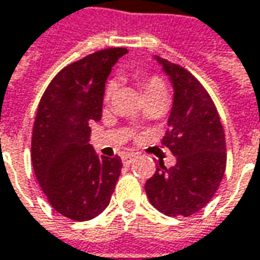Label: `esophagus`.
Here are the masks:
<instances>
[{"mask_svg":"<svg viewBox=\"0 0 260 260\" xmlns=\"http://www.w3.org/2000/svg\"><path fill=\"white\" fill-rule=\"evenodd\" d=\"M137 157V154H134V153H124L123 156H121V160H123V163L124 165H130V163H133L134 158Z\"/></svg>","mask_w":260,"mask_h":260,"instance_id":"1","label":"esophagus"}]
</instances>
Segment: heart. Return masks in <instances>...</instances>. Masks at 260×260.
<instances>
[{
    "label": "heart",
    "instance_id": "obj_1",
    "mask_svg": "<svg viewBox=\"0 0 260 260\" xmlns=\"http://www.w3.org/2000/svg\"><path fill=\"white\" fill-rule=\"evenodd\" d=\"M139 85L142 88L143 95H154V94H166V87L161 78L158 77H139ZM116 93V84L110 83L106 88V100L109 102L110 99Z\"/></svg>",
    "mask_w": 260,
    "mask_h": 260
}]
</instances>
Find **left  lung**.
<instances>
[{"mask_svg": "<svg viewBox=\"0 0 260 260\" xmlns=\"http://www.w3.org/2000/svg\"><path fill=\"white\" fill-rule=\"evenodd\" d=\"M154 58L173 87V104L161 143L170 149L176 165L160 161L146 182V193L158 212L187 217L212 200L226 169V140L215 104L205 87L186 69Z\"/></svg>", "mask_w": 260, "mask_h": 260, "instance_id": "1", "label": "left lung"}]
</instances>
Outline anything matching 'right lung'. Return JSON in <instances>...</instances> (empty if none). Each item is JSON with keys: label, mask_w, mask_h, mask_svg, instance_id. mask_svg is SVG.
I'll return each instance as SVG.
<instances>
[{"label": "right lung", "mask_w": 260, "mask_h": 260, "mask_svg": "<svg viewBox=\"0 0 260 260\" xmlns=\"http://www.w3.org/2000/svg\"><path fill=\"white\" fill-rule=\"evenodd\" d=\"M126 48H107L62 69L38 104L31 160L50 205L71 220L84 222L109 206L120 173L118 156H99L90 144V123L102 118L111 67Z\"/></svg>", "instance_id": "right-lung-1"}]
</instances>
